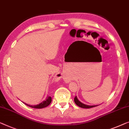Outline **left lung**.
<instances>
[{"instance_id": "1", "label": "left lung", "mask_w": 129, "mask_h": 129, "mask_svg": "<svg viewBox=\"0 0 129 129\" xmlns=\"http://www.w3.org/2000/svg\"><path fill=\"white\" fill-rule=\"evenodd\" d=\"M74 102H75L76 104L77 105H78V106H80V107L81 108H93V107H95V106H96V105H93V106H89V105H85V104H84L83 103H81V102L80 101H78V100L77 98V96H75L74 97Z\"/></svg>"}]
</instances>
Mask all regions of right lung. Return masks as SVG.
Returning <instances> with one entry per match:
<instances>
[{
	"label": "right lung",
	"mask_w": 129,
	"mask_h": 129,
	"mask_svg": "<svg viewBox=\"0 0 129 129\" xmlns=\"http://www.w3.org/2000/svg\"><path fill=\"white\" fill-rule=\"evenodd\" d=\"M52 102V98L51 96H48L46 98V100L42 102L41 103L38 104V105H28V104L24 103L26 105L29 106V107H31L33 108H35V109H41V108H45L46 106H48V105H49Z\"/></svg>",
	"instance_id": "add662e5"
}]
</instances>
